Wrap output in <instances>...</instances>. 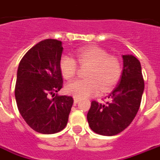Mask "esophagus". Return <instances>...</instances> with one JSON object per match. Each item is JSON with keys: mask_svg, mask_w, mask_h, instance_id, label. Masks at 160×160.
<instances>
[{"mask_svg": "<svg viewBox=\"0 0 160 160\" xmlns=\"http://www.w3.org/2000/svg\"><path fill=\"white\" fill-rule=\"evenodd\" d=\"M80 100V99H78V98H75V97L73 98V101H74V103H75V104L78 103V102H79Z\"/></svg>", "mask_w": 160, "mask_h": 160, "instance_id": "1", "label": "esophagus"}]
</instances>
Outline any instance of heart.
<instances>
[{
  "mask_svg": "<svg viewBox=\"0 0 160 160\" xmlns=\"http://www.w3.org/2000/svg\"><path fill=\"white\" fill-rule=\"evenodd\" d=\"M78 63L81 67H89L86 73L87 80H77L66 87V92L78 99H83L107 92L118 83L121 76L122 68L119 60L109 55L106 50L91 46L79 49L76 53ZM75 59L68 55L61 57L60 69L67 80L74 78L78 71Z\"/></svg>",
  "mask_w": 160,
  "mask_h": 160,
  "instance_id": "obj_1",
  "label": "heart"
}]
</instances>
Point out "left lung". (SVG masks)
<instances>
[{"instance_id":"left-lung-1","label":"left lung","mask_w":160,"mask_h":160,"mask_svg":"<svg viewBox=\"0 0 160 160\" xmlns=\"http://www.w3.org/2000/svg\"><path fill=\"white\" fill-rule=\"evenodd\" d=\"M123 70L119 84L105 104L92 101L88 121L98 134L113 136L130 125L138 112L145 88L141 65L133 55H122Z\"/></svg>"}]
</instances>
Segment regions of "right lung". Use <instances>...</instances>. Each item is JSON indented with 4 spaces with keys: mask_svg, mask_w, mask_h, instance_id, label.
<instances>
[{
    "mask_svg": "<svg viewBox=\"0 0 160 160\" xmlns=\"http://www.w3.org/2000/svg\"><path fill=\"white\" fill-rule=\"evenodd\" d=\"M62 51L61 41H41L26 53L18 67L14 89L18 110L33 130L43 134L64 129L73 103L71 96H54L63 83Z\"/></svg>",
    "mask_w": 160,
    "mask_h": 160,
    "instance_id": "add662e5",
    "label": "right lung"
}]
</instances>
